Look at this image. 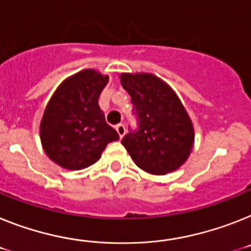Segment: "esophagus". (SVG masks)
I'll use <instances>...</instances> for the list:
<instances>
[{
	"label": "esophagus",
	"instance_id": "obj_1",
	"mask_svg": "<svg viewBox=\"0 0 251 251\" xmlns=\"http://www.w3.org/2000/svg\"><path fill=\"white\" fill-rule=\"evenodd\" d=\"M116 131H117V134H119L120 138H122V136L125 135L126 132V129H125V125L124 124H119V125H116Z\"/></svg>",
	"mask_w": 251,
	"mask_h": 251
}]
</instances>
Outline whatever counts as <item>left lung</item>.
<instances>
[{
  "label": "left lung",
  "mask_w": 251,
  "mask_h": 251,
  "mask_svg": "<svg viewBox=\"0 0 251 251\" xmlns=\"http://www.w3.org/2000/svg\"><path fill=\"white\" fill-rule=\"evenodd\" d=\"M122 88L130 94L138 130L124 136V145L143 171L167 175L184 165L194 147V126L177 94L149 73H122Z\"/></svg>",
  "instance_id": "left-lung-1"
}]
</instances>
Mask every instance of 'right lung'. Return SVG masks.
<instances>
[{
    "instance_id": "add662e5",
    "label": "right lung",
    "mask_w": 251,
    "mask_h": 251,
    "mask_svg": "<svg viewBox=\"0 0 251 251\" xmlns=\"http://www.w3.org/2000/svg\"><path fill=\"white\" fill-rule=\"evenodd\" d=\"M108 75L85 69L65 79L54 90L41 120V143L46 154L66 170L96 163L119 134L104 120L98 104Z\"/></svg>"
}]
</instances>
